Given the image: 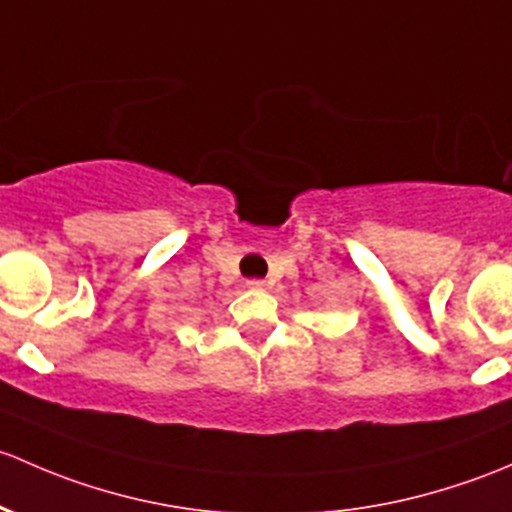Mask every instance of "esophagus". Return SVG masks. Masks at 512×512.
Masks as SVG:
<instances>
[{
  "instance_id": "1",
  "label": "esophagus",
  "mask_w": 512,
  "mask_h": 512,
  "mask_svg": "<svg viewBox=\"0 0 512 512\" xmlns=\"http://www.w3.org/2000/svg\"><path fill=\"white\" fill-rule=\"evenodd\" d=\"M246 288H249V291H263V288H266V281H261V278H251V281H246Z\"/></svg>"
}]
</instances>
